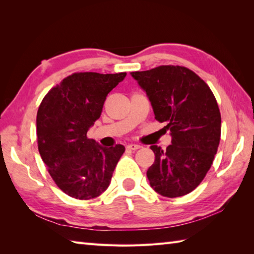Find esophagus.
<instances>
[{
    "mask_svg": "<svg viewBox=\"0 0 254 254\" xmlns=\"http://www.w3.org/2000/svg\"><path fill=\"white\" fill-rule=\"evenodd\" d=\"M141 147H142L141 145H137V144H128L127 146V148L130 149V150H137V149H139Z\"/></svg>",
    "mask_w": 254,
    "mask_h": 254,
    "instance_id": "esophagus-1",
    "label": "esophagus"
}]
</instances>
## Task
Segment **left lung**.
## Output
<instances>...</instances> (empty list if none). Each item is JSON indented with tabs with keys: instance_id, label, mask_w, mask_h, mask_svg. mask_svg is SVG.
Returning <instances> with one entry per match:
<instances>
[{
	"instance_id": "obj_1",
	"label": "left lung",
	"mask_w": 254,
	"mask_h": 254,
	"mask_svg": "<svg viewBox=\"0 0 254 254\" xmlns=\"http://www.w3.org/2000/svg\"><path fill=\"white\" fill-rule=\"evenodd\" d=\"M131 75L146 91L156 120L165 122L172 136L166 149L150 146L155 161L146 174L149 185L163 196L186 195L203 181L217 153L222 117L216 98L185 66L160 65Z\"/></svg>"
}]
</instances>
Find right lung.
Instances as JSON below:
<instances>
[{
	"instance_id": "right-lung-1",
	"label": "right lung",
	"mask_w": 254,
	"mask_h": 254,
	"mask_svg": "<svg viewBox=\"0 0 254 254\" xmlns=\"http://www.w3.org/2000/svg\"><path fill=\"white\" fill-rule=\"evenodd\" d=\"M127 73L77 72L44 97L37 112V142L42 160L59 189L68 196L90 199L106 191L126 147H101L87 137L107 95Z\"/></svg>"
}]
</instances>
